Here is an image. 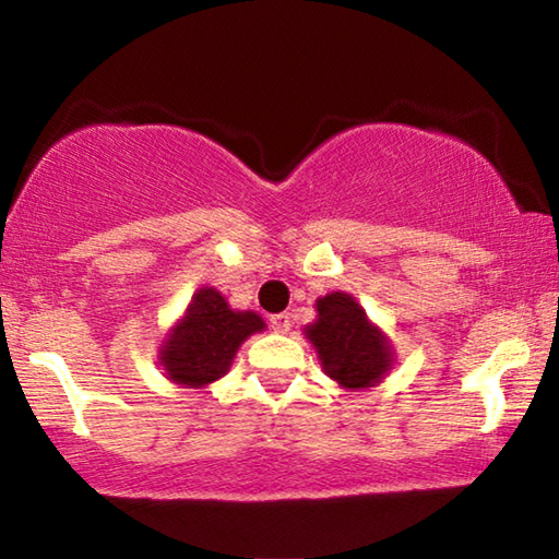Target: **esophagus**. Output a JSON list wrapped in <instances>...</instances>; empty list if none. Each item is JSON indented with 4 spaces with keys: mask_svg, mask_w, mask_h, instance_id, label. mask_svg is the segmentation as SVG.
I'll return each instance as SVG.
<instances>
[{
    "mask_svg": "<svg viewBox=\"0 0 559 559\" xmlns=\"http://www.w3.org/2000/svg\"><path fill=\"white\" fill-rule=\"evenodd\" d=\"M271 328L276 330V333H288V330H290V316L288 313L271 316Z\"/></svg>",
    "mask_w": 559,
    "mask_h": 559,
    "instance_id": "esophagus-1",
    "label": "esophagus"
}]
</instances>
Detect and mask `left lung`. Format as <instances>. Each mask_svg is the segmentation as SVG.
I'll return each instance as SVG.
<instances>
[{
	"mask_svg": "<svg viewBox=\"0 0 559 559\" xmlns=\"http://www.w3.org/2000/svg\"><path fill=\"white\" fill-rule=\"evenodd\" d=\"M318 320L306 328L316 345L323 370L340 386L362 390L382 380L390 370L392 353L386 340L370 325L365 310L347 293H330L316 302Z\"/></svg>",
	"mask_w": 559,
	"mask_h": 559,
	"instance_id": "1",
	"label": "left lung"
}]
</instances>
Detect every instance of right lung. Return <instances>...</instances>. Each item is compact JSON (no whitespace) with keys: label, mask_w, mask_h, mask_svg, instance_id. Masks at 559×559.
<instances>
[{"label":"right lung","mask_w":559,"mask_h":559,"mask_svg":"<svg viewBox=\"0 0 559 559\" xmlns=\"http://www.w3.org/2000/svg\"><path fill=\"white\" fill-rule=\"evenodd\" d=\"M259 330H263V320L257 313H236L222 293L202 288L194 293L185 320L175 328L159 359L173 382L204 386L226 374L236 349Z\"/></svg>","instance_id":"obj_1"}]
</instances>
